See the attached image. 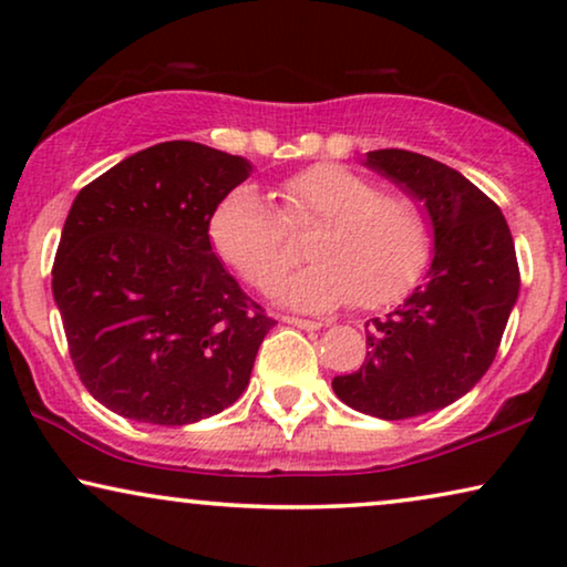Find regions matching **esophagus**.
Returning a JSON list of instances; mask_svg holds the SVG:
<instances>
[{"label":"esophagus","mask_w":567,"mask_h":567,"mask_svg":"<svg viewBox=\"0 0 567 567\" xmlns=\"http://www.w3.org/2000/svg\"><path fill=\"white\" fill-rule=\"evenodd\" d=\"M286 324H293V328H301V330H320L322 322H315V320H301V317H284Z\"/></svg>","instance_id":"1"}]
</instances>
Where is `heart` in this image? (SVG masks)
Masks as SVG:
<instances>
[{
	"instance_id": "b5f03b06",
	"label": "heart",
	"mask_w": 567,
	"mask_h": 567,
	"mask_svg": "<svg viewBox=\"0 0 567 567\" xmlns=\"http://www.w3.org/2000/svg\"><path fill=\"white\" fill-rule=\"evenodd\" d=\"M315 260L276 289L297 309L353 301L379 309L398 301L429 260L431 229L405 193H379L371 177L343 165H312L281 185V212L255 185H237L212 214L214 247L247 284L266 289L291 266L286 227L305 229Z\"/></svg>"
}]
</instances>
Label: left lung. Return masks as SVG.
I'll use <instances>...</instances> for the list:
<instances>
[{
  "instance_id": "obj_1",
  "label": "left lung",
  "mask_w": 567,
  "mask_h": 567,
  "mask_svg": "<svg viewBox=\"0 0 567 567\" xmlns=\"http://www.w3.org/2000/svg\"><path fill=\"white\" fill-rule=\"evenodd\" d=\"M363 165L423 206L433 260L405 305L367 322V361L332 390L359 413L402 421L452 405L483 379L522 278L501 208L454 167L405 150L369 152Z\"/></svg>"
}]
</instances>
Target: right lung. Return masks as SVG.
I'll return each instance as SVG.
<instances>
[{
  "label": "right lung",
  "mask_w": 567,
  "mask_h": 567,
  "mask_svg": "<svg viewBox=\"0 0 567 567\" xmlns=\"http://www.w3.org/2000/svg\"><path fill=\"white\" fill-rule=\"evenodd\" d=\"M250 173L245 157L165 142L76 193L51 286L76 374L113 413L188 425L245 392L276 320L216 258L208 224Z\"/></svg>",
  "instance_id": "1"
}]
</instances>
